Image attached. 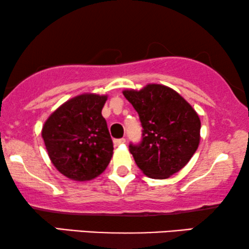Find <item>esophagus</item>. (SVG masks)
<instances>
[{"label": "esophagus", "mask_w": 249, "mask_h": 249, "mask_svg": "<svg viewBox=\"0 0 249 249\" xmlns=\"http://www.w3.org/2000/svg\"><path fill=\"white\" fill-rule=\"evenodd\" d=\"M114 145L115 146H119V145H122V144H124L125 142V139L124 138H120V139H114Z\"/></svg>", "instance_id": "34e87169"}]
</instances>
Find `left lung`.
I'll use <instances>...</instances> for the list:
<instances>
[{
	"mask_svg": "<svg viewBox=\"0 0 249 249\" xmlns=\"http://www.w3.org/2000/svg\"><path fill=\"white\" fill-rule=\"evenodd\" d=\"M138 112L142 139L129 149L142 173L153 179H166L185 166L200 141L197 112L181 95L160 84L141 90L122 91Z\"/></svg>",
	"mask_w": 249,
	"mask_h": 249,
	"instance_id": "obj_1",
	"label": "left lung"
}]
</instances>
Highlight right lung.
<instances>
[{
	"instance_id": "add662e5",
	"label": "right lung",
	"mask_w": 249,
	"mask_h": 249,
	"mask_svg": "<svg viewBox=\"0 0 249 249\" xmlns=\"http://www.w3.org/2000/svg\"><path fill=\"white\" fill-rule=\"evenodd\" d=\"M107 100V95H78L64 102L44 124L42 137L47 154L67 178L88 181L107 168L113 142L102 115Z\"/></svg>"
}]
</instances>
